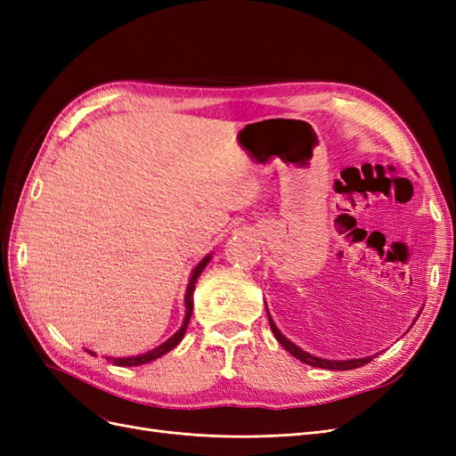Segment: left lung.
I'll return each mask as SVG.
<instances>
[{"label": "left lung", "mask_w": 456, "mask_h": 456, "mask_svg": "<svg viewBox=\"0 0 456 456\" xmlns=\"http://www.w3.org/2000/svg\"><path fill=\"white\" fill-rule=\"evenodd\" d=\"M266 306V305H265ZM266 314H268V322H270V327H272V333H273V337L278 338V342L281 344V346L291 354L293 357H297V360H300L302 363H306V365H312V367H320V369H329V370H350V369H357V367H362V365H365V363H369V362H372L375 360V357L379 355H367V357H360V360H325V357H317V355H312L310 352H305L302 348H298L297 344H293L291 340H289L281 330L275 327V323H273V320H272V315H270V312H268V308H266ZM419 315H420V312H419ZM417 315V317H419ZM415 317V320H417Z\"/></svg>", "instance_id": "1"}]
</instances>
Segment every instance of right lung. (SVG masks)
Returning a JSON list of instances; mask_svg holds the SVG:
<instances>
[{"label":"right lung","mask_w":456,"mask_h":456,"mask_svg":"<svg viewBox=\"0 0 456 456\" xmlns=\"http://www.w3.org/2000/svg\"><path fill=\"white\" fill-rule=\"evenodd\" d=\"M213 258V255H207L205 258H201L200 265L191 270V275H190V281H188V287H186V295H184V306H186V315H184V322H183V327L176 330V333L165 340L163 344H159L158 348L150 350L146 354H141V355H129V357H106L108 362H112L114 365H119V367H136V365H144V363H150L158 360V357L165 355L167 352H171L175 346H178V342H181L184 338V333H186V327L190 323V317H191V310H194V289H196V281L200 278V273L205 270V266L209 265V260ZM89 352V350H87ZM91 355H96L94 352H89Z\"/></svg>","instance_id":"obj_1"}]
</instances>
